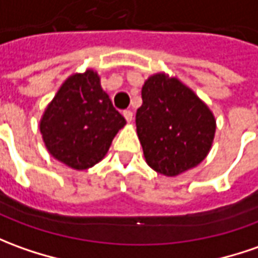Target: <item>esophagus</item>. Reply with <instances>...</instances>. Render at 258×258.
<instances>
[{
	"label": "esophagus",
	"instance_id": "34e87169",
	"mask_svg": "<svg viewBox=\"0 0 258 258\" xmlns=\"http://www.w3.org/2000/svg\"><path fill=\"white\" fill-rule=\"evenodd\" d=\"M122 115L125 117V120L128 122L133 121V111H131V110H124V111H122Z\"/></svg>",
	"mask_w": 258,
	"mask_h": 258
}]
</instances>
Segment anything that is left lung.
I'll use <instances>...</instances> for the list:
<instances>
[{
    "label": "left lung",
    "instance_id": "left-lung-1",
    "mask_svg": "<svg viewBox=\"0 0 258 258\" xmlns=\"http://www.w3.org/2000/svg\"><path fill=\"white\" fill-rule=\"evenodd\" d=\"M141 96L136 124L147 164L166 176L199 165L209 154L216 131L209 107L165 73L148 78Z\"/></svg>",
    "mask_w": 258,
    "mask_h": 258
}]
</instances>
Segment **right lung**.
Returning a JSON list of instances; mask_svg holds the SVG:
<instances>
[{"instance_id":"add662e5","label":"right lung","mask_w":258,"mask_h":258,"mask_svg":"<svg viewBox=\"0 0 258 258\" xmlns=\"http://www.w3.org/2000/svg\"><path fill=\"white\" fill-rule=\"evenodd\" d=\"M125 125L100 85L94 70L72 75L42 115L43 143L49 154L73 169L92 168L104 158L113 138Z\"/></svg>"}]
</instances>
